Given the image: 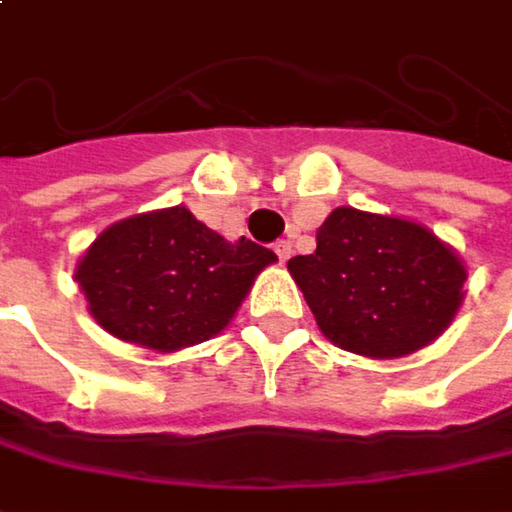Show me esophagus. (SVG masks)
Returning a JSON list of instances; mask_svg holds the SVG:
<instances>
[{
    "label": "esophagus",
    "mask_w": 512,
    "mask_h": 512,
    "mask_svg": "<svg viewBox=\"0 0 512 512\" xmlns=\"http://www.w3.org/2000/svg\"><path fill=\"white\" fill-rule=\"evenodd\" d=\"M273 253L279 256V262H288V256H291V242L279 239V242L273 244Z\"/></svg>",
    "instance_id": "1"
}]
</instances>
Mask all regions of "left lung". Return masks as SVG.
Masks as SVG:
<instances>
[{"label":"left lung","mask_w":512,"mask_h":512,"mask_svg":"<svg viewBox=\"0 0 512 512\" xmlns=\"http://www.w3.org/2000/svg\"><path fill=\"white\" fill-rule=\"evenodd\" d=\"M288 270L322 337L369 360H397L435 343L461 302L467 265L426 224L337 207L317 250Z\"/></svg>","instance_id":"8db88e82"}]
</instances>
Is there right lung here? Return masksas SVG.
Segmentation results:
<instances>
[{
	"instance_id": "add662e5",
	"label": "right lung",
	"mask_w": 512,
	"mask_h": 512,
	"mask_svg": "<svg viewBox=\"0 0 512 512\" xmlns=\"http://www.w3.org/2000/svg\"><path fill=\"white\" fill-rule=\"evenodd\" d=\"M273 262L268 247L227 242L187 207H167L100 230L74 279L103 331L172 354L218 337Z\"/></svg>"
}]
</instances>
